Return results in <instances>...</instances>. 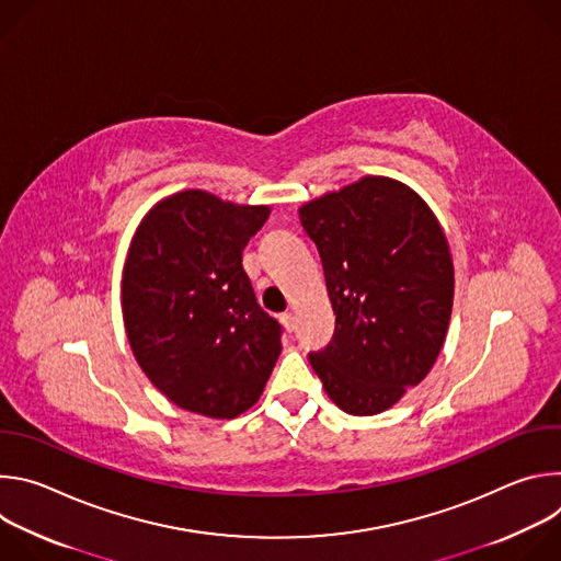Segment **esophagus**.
Instances as JSON below:
<instances>
[{
    "label": "esophagus",
    "mask_w": 561,
    "mask_h": 561,
    "mask_svg": "<svg viewBox=\"0 0 561 561\" xmlns=\"http://www.w3.org/2000/svg\"><path fill=\"white\" fill-rule=\"evenodd\" d=\"M282 324H284V329H286L288 333H293V331H295V324H297V317H295L293 312H284V314H282Z\"/></svg>",
    "instance_id": "34e87169"
}]
</instances>
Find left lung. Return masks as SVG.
Returning a JSON list of instances; mask_svg holds the SVG:
<instances>
[{
    "label": "left lung",
    "instance_id": "obj_1",
    "mask_svg": "<svg viewBox=\"0 0 561 561\" xmlns=\"http://www.w3.org/2000/svg\"><path fill=\"white\" fill-rule=\"evenodd\" d=\"M322 257L335 333L310 366L348 415H377L433 368L455 273L446 234L407 184L368 175L299 208Z\"/></svg>",
    "mask_w": 561,
    "mask_h": 561
}]
</instances>
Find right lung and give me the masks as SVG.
<instances>
[{"label": "right lung", "mask_w": 561, "mask_h": 561, "mask_svg": "<svg viewBox=\"0 0 561 561\" xmlns=\"http://www.w3.org/2000/svg\"><path fill=\"white\" fill-rule=\"evenodd\" d=\"M268 215V206L182 191L154 204L133 234L122 279L126 335L139 368L180 409L232 420L273 373L282 327L242 266Z\"/></svg>", "instance_id": "add662e5"}]
</instances>
